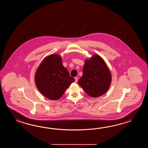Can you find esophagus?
Instances as JSON below:
<instances>
[{
	"label": "esophagus",
	"instance_id": "esophagus-1",
	"mask_svg": "<svg viewBox=\"0 0 148 148\" xmlns=\"http://www.w3.org/2000/svg\"><path fill=\"white\" fill-rule=\"evenodd\" d=\"M75 82H78V77H75Z\"/></svg>",
	"mask_w": 148,
	"mask_h": 148
}]
</instances>
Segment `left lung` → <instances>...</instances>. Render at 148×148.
Instances as JSON below:
<instances>
[{
	"instance_id": "8db88e82",
	"label": "left lung",
	"mask_w": 148,
	"mask_h": 148,
	"mask_svg": "<svg viewBox=\"0 0 148 148\" xmlns=\"http://www.w3.org/2000/svg\"><path fill=\"white\" fill-rule=\"evenodd\" d=\"M111 82L110 70L100 56L94 54L85 60L83 75L78 84L88 95L96 98L104 95L109 89Z\"/></svg>"
}]
</instances>
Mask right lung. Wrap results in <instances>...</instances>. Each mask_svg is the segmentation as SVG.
Wrapping results in <instances>:
<instances>
[{"instance_id": "1", "label": "right lung", "mask_w": 148, "mask_h": 148, "mask_svg": "<svg viewBox=\"0 0 148 148\" xmlns=\"http://www.w3.org/2000/svg\"><path fill=\"white\" fill-rule=\"evenodd\" d=\"M34 80L41 94L52 101L60 99L75 81L63 66L61 57L58 54H52L44 58L35 72Z\"/></svg>"}]
</instances>
